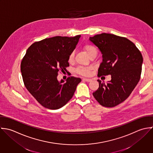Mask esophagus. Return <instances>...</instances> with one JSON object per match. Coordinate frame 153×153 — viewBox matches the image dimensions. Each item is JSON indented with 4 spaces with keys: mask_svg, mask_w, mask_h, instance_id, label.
Listing matches in <instances>:
<instances>
[{
    "mask_svg": "<svg viewBox=\"0 0 153 153\" xmlns=\"http://www.w3.org/2000/svg\"><path fill=\"white\" fill-rule=\"evenodd\" d=\"M83 80L86 81V82H90V81H91V79H89V78H84Z\"/></svg>",
    "mask_w": 153,
    "mask_h": 153,
    "instance_id": "34e87169",
    "label": "esophagus"
}]
</instances>
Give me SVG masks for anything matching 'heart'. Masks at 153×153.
I'll return each mask as SVG.
<instances>
[{
  "label": "heart",
  "mask_w": 153,
  "mask_h": 153,
  "mask_svg": "<svg viewBox=\"0 0 153 153\" xmlns=\"http://www.w3.org/2000/svg\"><path fill=\"white\" fill-rule=\"evenodd\" d=\"M84 50L86 51V53L88 54V56L90 57L93 56H97V51L96 48L91 45H85L84 46ZM74 59V53L72 52L70 54L69 56V62H72ZM90 68L88 67H84V66H78L76 69V72L84 76H88L90 74Z\"/></svg>",
  "instance_id": "1"
}]
</instances>
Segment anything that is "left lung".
Here are the masks:
<instances>
[{
  "label": "left lung",
  "instance_id": "left-lung-1",
  "mask_svg": "<svg viewBox=\"0 0 153 153\" xmlns=\"http://www.w3.org/2000/svg\"><path fill=\"white\" fill-rule=\"evenodd\" d=\"M89 40L102 54L98 76L111 75L107 84L97 80L98 90L93 96L102 105L114 107L125 101L138 83L143 58L136 46L125 37L102 33Z\"/></svg>",
  "mask_w": 153,
  "mask_h": 153
}]
</instances>
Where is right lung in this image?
Returning <instances> with one entry per match:
<instances>
[{
	"label": "right lung",
	"instance_id": "obj_1",
	"mask_svg": "<svg viewBox=\"0 0 153 153\" xmlns=\"http://www.w3.org/2000/svg\"><path fill=\"white\" fill-rule=\"evenodd\" d=\"M81 35L73 37L56 36L33 43L26 51L21 64L23 81L27 90L40 104L56 110L73 97L79 78L69 77L66 82L57 79L59 71H67L69 56Z\"/></svg>",
	"mask_w": 153,
	"mask_h": 153
}]
</instances>
